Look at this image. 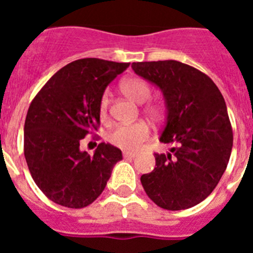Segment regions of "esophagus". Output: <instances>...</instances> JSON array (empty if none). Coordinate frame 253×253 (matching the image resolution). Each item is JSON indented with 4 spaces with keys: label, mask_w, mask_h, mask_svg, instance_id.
Wrapping results in <instances>:
<instances>
[{
    "label": "esophagus",
    "mask_w": 253,
    "mask_h": 253,
    "mask_svg": "<svg viewBox=\"0 0 253 253\" xmlns=\"http://www.w3.org/2000/svg\"><path fill=\"white\" fill-rule=\"evenodd\" d=\"M135 156H137V153H135V152H128V151L123 152V157L124 158H134Z\"/></svg>",
    "instance_id": "obj_1"
}]
</instances>
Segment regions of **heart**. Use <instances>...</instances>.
Masks as SVG:
<instances>
[{"mask_svg": "<svg viewBox=\"0 0 253 253\" xmlns=\"http://www.w3.org/2000/svg\"><path fill=\"white\" fill-rule=\"evenodd\" d=\"M122 90L131 100L138 104L148 101L152 96V90L149 84L140 78H126L122 82ZM147 115L153 120L160 119L162 115V109L157 104H148L144 107ZM99 115L101 122L106 123L109 120V93L104 92L100 97ZM151 135V128L148 123L139 120L133 124L118 125L110 134L109 142L113 146L124 151H137L143 143Z\"/></svg>", "mask_w": 253, "mask_h": 253, "instance_id": "b5f03b06", "label": "heart"}]
</instances>
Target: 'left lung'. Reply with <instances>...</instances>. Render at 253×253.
<instances>
[{
    "label": "left lung",
    "mask_w": 253,
    "mask_h": 253,
    "mask_svg": "<svg viewBox=\"0 0 253 253\" xmlns=\"http://www.w3.org/2000/svg\"><path fill=\"white\" fill-rule=\"evenodd\" d=\"M131 68L162 90L167 122L160 140L175 146L154 153L156 167L140 177L143 189L162 209H189L211 194L231 157L233 131L223 95L209 76L177 60Z\"/></svg>",
    "instance_id": "obj_1"
}]
</instances>
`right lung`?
<instances>
[{"mask_svg":"<svg viewBox=\"0 0 253 253\" xmlns=\"http://www.w3.org/2000/svg\"><path fill=\"white\" fill-rule=\"evenodd\" d=\"M129 63L84 58L60 68L37 93L26 114L24 154L31 177L53 203L90 205L104 191L122 151L100 143L93 156L80 143L100 126L99 102Z\"/></svg>","mask_w":253,"mask_h":253,"instance_id":"1","label":"right lung"}]
</instances>
